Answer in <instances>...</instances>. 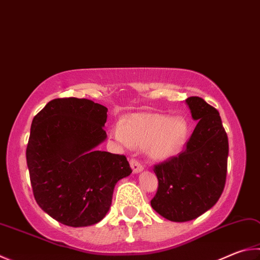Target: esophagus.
<instances>
[{
    "label": "esophagus",
    "instance_id": "obj_1",
    "mask_svg": "<svg viewBox=\"0 0 260 260\" xmlns=\"http://www.w3.org/2000/svg\"><path fill=\"white\" fill-rule=\"evenodd\" d=\"M129 164H131V167L132 169H133V173L136 174V173H140L143 171V166L142 165L140 164V161H138L136 159H131L129 160Z\"/></svg>",
    "mask_w": 260,
    "mask_h": 260
}]
</instances>
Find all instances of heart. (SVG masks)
<instances>
[{
    "instance_id": "1",
    "label": "heart",
    "mask_w": 260,
    "mask_h": 260,
    "mask_svg": "<svg viewBox=\"0 0 260 260\" xmlns=\"http://www.w3.org/2000/svg\"><path fill=\"white\" fill-rule=\"evenodd\" d=\"M188 127L181 117L159 114H134L117 122L111 129L116 142L125 146L145 148L154 160L174 157L186 142Z\"/></svg>"
}]
</instances>
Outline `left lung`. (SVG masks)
Here are the masks:
<instances>
[{
    "label": "left lung",
    "mask_w": 260,
    "mask_h": 260,
    "mask_svg": "<svg viewBox=\"0 0 260 260\" xmlns=\"http://www.w3.org/2000/svg\"><path fill=\"white\" fill-rule=\"evenodd\" d=\"M186 103L198 124L183 152L154 165L158 191L151 200L159 215L179 223L197 218L218 201L229 157L219 112L199 96L187 98Z\"/></svg>",
    "instance_id": "left-lung-1"
}]
</instances>
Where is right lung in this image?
Segmentation results:
<instances>
[{"label":"right lung","instance_id":"obj_1","mask_svg":"<svg viewBox=\"0 0 260 260\" xmlns=\"http://www.w3.org/2000/svg\"><path fill=\"white\" fill-rule=\"evenodd\" d=\"M107 111L87 99L62 98L32 119L26 150L32 193L42 210L63 225L99 223L117 182L132 173L124 154L96 149L107 139Z\"/></svg>","mask_w":260,"mask_h":260}]
</instances>
